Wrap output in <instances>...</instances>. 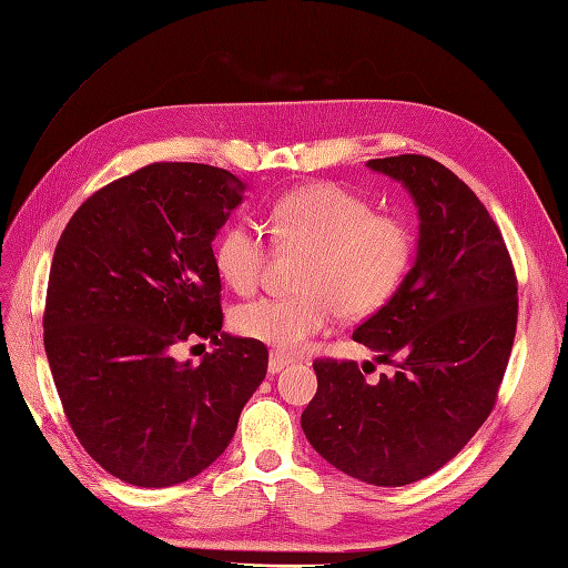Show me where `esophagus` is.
I'll use <instances>...</instances> for the list:
<instances>
[{"instance_id": "1", "label": "esophagus", "mask_w": 568, "mask_h": 568, "mask_svg": "<svg viewBox=\"0 0 568 568\" xmlns=\"http://www.w3.org/2000/svg\"><path fill=\"white\" fill-rule=\"evenodd\" d=\"M286 365H288V357H286V355L270 353V363H267V372H270V374H280Z\"/></svg>"}]
</instances>
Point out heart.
Returning a JSON list of instances; mask_svg holds the SVG:
<instances>
[{
    "label": "heart",
    "mask_w": 568,
    "mask_h": 568,
    "mask_svg": "<svg viewBox=\"0 0 568 568\" xmlns=\"http://www.w3.org/2000/svg\"><path fill=\"white\" fill-rule=\"evenodd\" d=\"M270 232L280 246L311 248L291 298L239 305V334L284 355L301 353L315 336L348 320L379 313L400 286L412 255V232L400 217L379 215L372 203L334 182L288 189L270 205ZM215 270L236 294L261 282L267 242L248 222H232L215 242Z\"/></svg>",
    "instance_id": "1"
}]
</instances>
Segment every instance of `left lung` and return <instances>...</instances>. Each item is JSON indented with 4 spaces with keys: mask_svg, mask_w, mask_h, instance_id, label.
Wrapping results in <instances>:
<instances>
[{
    "mask_svg": "<svg viewBox=\"0 0 568 568\" xmlns=\"http://www.w3.org/2000/svg\"><path fill=\"white\" fill-rule=\"evenodd\" d=\"M417 205L419 239L390 301L353 338L393 374L317 359V393L301 426L343 474L407 486L448 464L490 415L517 332V277L486 205L434 159H374Z\"/></svg>",
    "mask_w": 568,
    "mask_h": 568,
    "instance_id": "obj_1",
    "label": "left lung"
}]
</instances>
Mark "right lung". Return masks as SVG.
<instances>
[{
	"mask_svg": "<svg viewBox=\"0 0 568 568\" xmlns=\"http://www.w3.org/2000/svg\"><path fill=\"white\" fill-rule=\"evenodd\" d=\"M246 184L222 168L153 163L99 189L49 270L44 351L68 422L109 474L142 488L225 453L267 374L261 341L222 332L213 242ZM211 337L199 366L174 346Z\"/></svg>",
	"mask_w": 568,
	"mask_h": 568,
	"instance_id": "right-lung-1",
	"label": "right lung"
}]
</instances>
